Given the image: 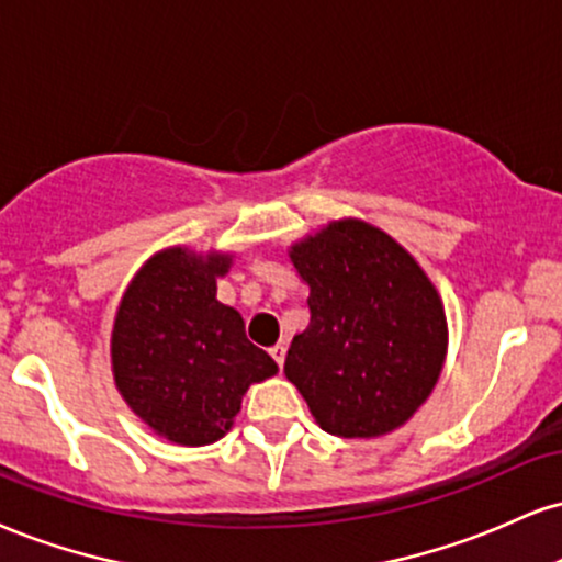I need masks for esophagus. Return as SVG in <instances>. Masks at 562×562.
Wrapping results in <instances>:
<instances>
[{
  "label": "esophagus",
  "mask_w": 562,
  "mask_h": 562,
  "mask_svg": "<svg viewBox=\"0 0 562 562\" xmlns=\"http://www.w3.org/2000/svg\"><path fill=\"white\" fill-rule=\"evenodd\" d=\"M285 342H277V346H272V348H269V356H272L274 358V361H277V367H280L282 369V363H285Z\"/></svg>",
  "instance_id": "esophagus-1"
}]
</instances>
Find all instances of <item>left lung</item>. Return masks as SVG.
<instances>
[{
    "mask_svg": "<svg viewBox=\"0 0 562 562\" xmlns=\"http://www.w3.org/2000/svg\"><path fill=\"white\" fill-rule=\"evenodd\" d=\"M308 282V327L293 337L288 380L337 437L397 429L435 390L448 322L405 248L358 220L333 222L290 251Z\"/></svg>",
    "mask_w": 562,
    "mask_h": 562,
    "instance_id": "8db88e82",
    "label": "left lung"
}]
</instances>
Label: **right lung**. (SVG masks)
Listing matches in <instances>:
<instances>
[{"instance_id": "right-lung-1", "label": "right lung", "mask_w": 562, "mask_h": 562, "mask_svg": "<svg viewBox=\"0 0 562 562\" xmlns=\"http://www.w3.org/2000/svg\"><path fill=\"white\" fill-rule=\"evenodd\" d=\"M227 267L229 256L167 248L135 274L114 319L117 390L157 435L188 448L225 437L246 390L277 374L238 311L216 301Z\"/></svg>"}]
</instances>
